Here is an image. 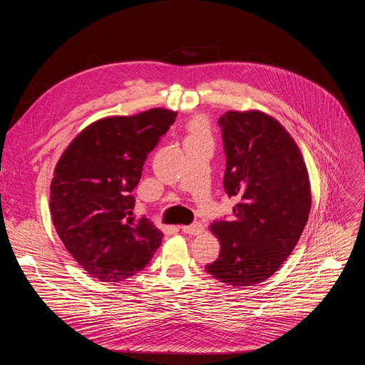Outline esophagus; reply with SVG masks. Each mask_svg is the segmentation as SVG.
I'll list each match as a JSON object with an SVG mask.
<instances>
[{"label": "esophagus", "mask_w": 365, "mask_h": 365, "mask_svg": "<svg viewBox=\"0 0 365 365\" xmlns=\"http://www.w3.org/2000/svg\"><path fill=\"white\" fill-rule=\"evenodd\" d=\"M182 232L189 234V235H199L203 232V225L199 222H195L192 225H185V227H182Z\"/></svg>", "instance_id": "1"}]
</instances>
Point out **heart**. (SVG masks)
I'll use <instances>...</instances> for the list:
<instances>
[{
	"label": "heart",
	"instance_id": "b5f03b06",
	"mask_svg": "<svg viewBox=\"0 0 365 365\" xmlns=\"http://www.w3.org/2000/svg\"><path fill=\"white\" fill-rule=\"evenodd\" d=\"M210 138V125L203 117H196L189 124V140H206Z\"/></svg>",
	"mask_w": 365,
	"mask_h": 365
}]
</instances>
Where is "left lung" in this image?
<instances>
[{"instance_id": "1", "label": "left lung", "mask_w": 365, "mask_h": 365, "mask_svg": "<svg viewBox=\"0 0 365 365\" xmlns=\"http://www.w3.org/2000/svg\"><path fill=\"white\" fill-rule=\"evenodd\" d=\"M227 169L224 189L238 203L230 220L214 221L221 251L205 270L234 287L262 283L294 250L312 196L302 153L273 117L228 111L220 118Z\"/></svg>"}]
</instances>
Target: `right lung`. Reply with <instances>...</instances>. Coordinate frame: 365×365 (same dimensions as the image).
Wrapping results in <instances>:
<instances>
[{
  "mask_svg": "<svg viewBox=\"0 0 365 365\" xmlns=\"http://www.w3.org/2000/svg\"><path fill=\"white\" fill-rule=\"evenodd\" d=\"M175 111L151 108L107 117L68 145L50 185V214L66 250L99 282H123L143 270L163 232L134 217V196L147 154L175 123Z\"/></svg>",
  "mask_w": 365,
  "mask_h": 365,
  "instance_id": "1",
  "label": "right lung"
}]
</instances>
